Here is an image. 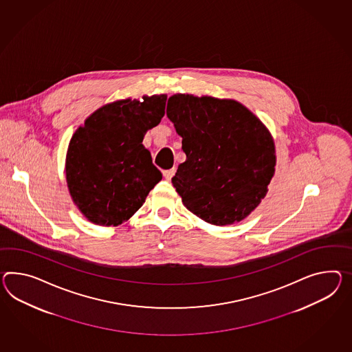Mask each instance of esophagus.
Wrapping results in <instances>:
<instances>
[{
	"label": "esophagus",
	"instance_id": "1",
	"mask_svg": "<svg viewBox=\"0 0 352 352\" xmlns=\"http://www.w3.org/2000/svg\"><path fill=\"white\" fill-rule=\"evenodd\" d=\"M174 174H175V168H172V169H168V170H164L163 172L164 178L166 180L172 179Z\"/></svg>",
	"mask_w": 352,
	"mask_h": 352
}]
</instances>
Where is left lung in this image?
I'll return each mask as SVG.
<instances>
[{
  "mask_svg": "<svg viewBox=\"0 0 352 352\" xmlns=\"http://www.w3.org/2000/svg\"><path fill=\"white\" fill-rule=\"evenodd\" d=\"M166 116L186 153L172 178L183 205L212 225L245 219L266 197L276 165L266 126L232 99L175 94Z\"/></svg>",
  "mask_w": 352,
  "mask_h": 352,
  "instance_id": "obj_1",
  "label": "left lung"
}]
</instances>
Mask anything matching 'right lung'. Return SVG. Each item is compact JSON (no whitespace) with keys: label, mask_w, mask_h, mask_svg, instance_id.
I'll return each instance as SVG.
<instances>
[{"label":"right lung","mask_w":352,"mask_h":352,"mask_svg":"<svg viewBox=\"0 0 352 352\" xmlns=\"http://www.w3.org/2000/svg\"><path fill=\"white\" fill-rule=\"evenodd\" d=\"M166 95L105 104L69 141L66 180L72 201L89 221L117 226L144 205L163 175L142 145L165 114Z\"/></svg>","instance_id":"1"}]
</instances>
